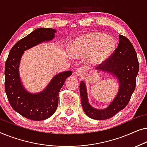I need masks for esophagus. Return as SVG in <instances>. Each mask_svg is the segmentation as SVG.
<instances>
[{
	"label": "esophagus",
	"mask_w": 147,
	"mask_h": 147,
	"mask_svg": "<svg viewBox=\"0 0 147 147\" xmlns=\"http://www.w3.org/2000/svg\"><path fill=\"white\" fill-rule=\"evenodd\" d=\"M86 74V71L85 69H83V68H78V69H76V71L75 72L76 76H78V77H82L85 75Z\"/></svg>",
	"instance_id": "esophagus-1"
}]
</instances>
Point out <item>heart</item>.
Wrapping results in <instances>:
<instances>
[{"instance_id": "b5f03b06", "label": "heart", "mask_w": 147, "mask_h": 147, "mask_svg": "<svg viewBox=\"0 0 147 147\" xmlns=\"http://www.w3.org/2000/svg\"><path fill=\"white\" fill-rule=\"evenodd\" d=\"M116 47V42L110 36L100 32H90L82 35L73 41L70 52L75 57L88 55L90 63L97 65L111 55Z\"/></svg>"}]
</instances>
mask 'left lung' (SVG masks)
<instances>
[{"label":"left lung","mask_w":147,"mask_h":147,"mask_svg":"<svg viewBox=\"0 0 147 147\" xmlns=\"http://www.w3.org/2000/svg\"><path fill=\"white\" fill-rule=\"evenodd\" d=\"M139 63L135 49L126 37L119 35V43L107 61L102 62L96 70L107 72L117 79L119 84L118 93L110 105L104 109H97L88 101L85 82L80 85V96L84 111L86 115L94 120H106L114 116L127 106L136 87V76Z\"/></svg>","instance_id":"8db88e82"}]
</instances>
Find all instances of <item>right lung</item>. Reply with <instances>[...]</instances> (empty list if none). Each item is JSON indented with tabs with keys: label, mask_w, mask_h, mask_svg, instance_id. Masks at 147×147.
<instances>
[{
	"label": "right lung",
	"mask_w": 147,
	"mask_h": 147,
	"mask_svg": "<svg viewBox=\"0 0 147 147\" xmlns=\"http://www.w3.org/2000/svg\"><path fill=\"white\" fill-rule=\"evenodd\" d=\"M56 30L38 28L15 43L9 52L5 63V88L12 108L28 119L43 120L55 113L58 106L59 92L71 71L55 75L41 92L31 93L24 87L19 75L21 59L26 50L39 44L51 41Z\"/></svg>",
	"instance_id": "obj_1"
}]
</instances>
